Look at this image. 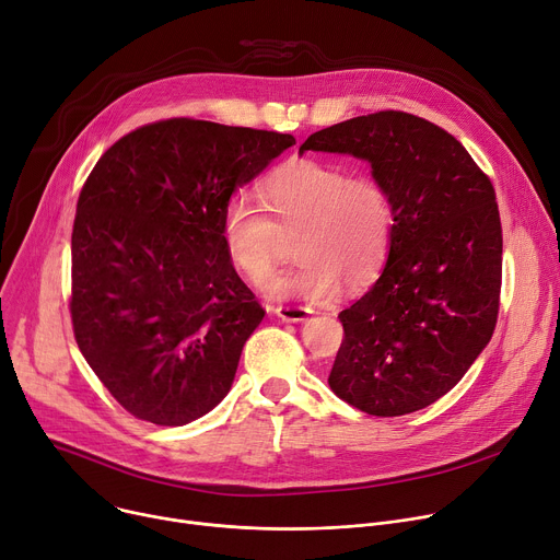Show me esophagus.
<instances>
[{
    "label": "esophagus",
    "mask_w": 560,
    "mask_h": 560,
    "mask_svg": "<svg viewBox=\"0 0 560 560\" xmlns=\"http://www.w3.org/2000/svg\"><path fill=\"white\" fill-rule=\"evenodd\" d=\"M275 315H277L279 319H283V322L296 324V322H303L306 317H311L313 311L306 308V306H277V308H275Z\"/></svg>",
    "instance_id": "1"
}]
</instances>
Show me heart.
<instances>
[{
  "label": "heart",
  "instance_id": "1",
  "mask_svg": "<svg viewBox=\"0 0 560 560\" xmlns=\"http://www.w3.org/2000/svg\"><path fill=\"white\" fill-rule=\"evenodd\" d=\"M259 208L234 200L221 219V243L232 268L254 285L275 270L283 238H294L299 264L268 281L277 299L328 301L343 283L358 290L382 270L393 236V206L371 174L301 159L275 170L259 189Z\"/></svg>",
  "mask_w": 560,
  "mask_h": 560
}]
</instances>
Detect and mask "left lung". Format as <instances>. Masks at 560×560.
I'll use <instances>...</instances> for the list:
<instances>
[{
    "label": "left lung",
    "mask_w": 560,
    "mask_h": 560,
    "mask_svg": "<svg viewBox=\"0 0 560 560\" xmlns=\"http://www.w3.org/2000/svg\"><path fill=\"white\" fill-rule=\"evenodd\" d=\"M303 151L366 161L393 206L386 266L339 313L343 341L328 384L369 416L420 411L463 380L495 328L502 228L493 185L451 133L404 112L326 127Z\"/></svg>",
    "instance_id": "8db88e82"
}]
</instances>
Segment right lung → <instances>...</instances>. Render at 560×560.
<instances>
[{"mask_svg": "<svg viewBox=\"0 0 560 560\" xmlns=\"http://www.w3.org/2000/svg\"><path fill=\"white\" fill-rule=\"evenodd\" d=\"M290 133L172 118L112 144L89 174L71 236V319L93 373L138 420L183 427L230 393L266 315L228 261L234 189Z\"/></svg>", "mask_w": 560, "mask_h": 560, "instance_id": "add662e5", "label": "right lung"}]
</instances>
